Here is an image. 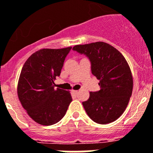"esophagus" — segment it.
Segmentation results:
<instances>
[{
	"label": "esophagus",
	"mask_w": 153,
	"mask_h": 153,
	"mask_svg": "<svg viewBox=\"0 0 153 153\" xmlns=\"http://www.w3.org/2000/svg\"><path fill=\"white\" fill-rule=\"evenodd\" d=\"M72 91V93H74V94H75V95H76L77 93L78 92V90H72V91Z\"/></svg>",
	"instance_id": "esophagus-1"
}]
</instances>
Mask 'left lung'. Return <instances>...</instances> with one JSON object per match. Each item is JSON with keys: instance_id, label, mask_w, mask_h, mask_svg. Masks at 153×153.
Returning <instances> with one entry per match:
<instances>
[{"instance_id": "left-lung-1", "label": "left lung", "mask_w": 153, "mask_h": 153, "mask_svg": "<svg viewBox=\"0 0 153 153\" xmlns=\"http://www.w3.org/2000/svg\"><path fill=\"white\" fill-rule=\"evenodd\" d=\"M73 50L89 58L91 73L99 80L100 90L91 91L82 102L86 113L99 124L112 123L123 115L132 95L133 79L126 58L102 42L75 45Z\"/></svg>"}]
</instances>
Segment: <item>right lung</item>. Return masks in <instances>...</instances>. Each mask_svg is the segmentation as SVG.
Here are the masks:
<instances>
[{
    "mask_svg": "<svg viewBox=\"0 0 153 153\" xmlns=\"http://www.w3.org/2000/svg\"><path fill=\"white\" fill-rule=\"evenodd\" d=\"M71 47L44 48L25 62L18 84V99L29 116L37 123L51 126L65 116L72 98L68 91L54 88Z\"/></svg>",
    "mask_w": 153,
    "mask_h": 153,
    "instance_id": "right-lung-1",
    "label": "right lung"
}]
</instances>
